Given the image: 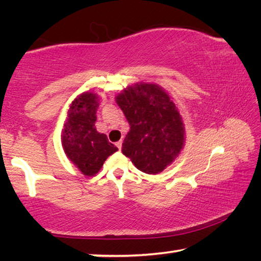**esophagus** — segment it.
Here are the masks:
<instances>
[{"mask_svg": "<svg viewBox=\"0 0 261 261\" xmlns=\"http://www.w3.org/2000/svg\"><path fill=\"white\" fill-rule=\"evenodd\" d=\"M115 145H116V147H117L118 149L122 148V141H117V143L115 144Z\"/></svg>", "mask_w": 261, "mask_h": 261, "instance_id": "34e87169", "label": "esophagus"}]
</instances>
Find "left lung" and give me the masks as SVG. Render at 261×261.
<instances>
[{
    "label": "left lung",
    "mask_w": 261,
    "mask_h": 261,
    "mask_svg": "<svg viewBox=\"0 0 261 261\" xmlns=\"http://www.w3.org/2000/svg\"><path fill=\"white\" fill-rule=\"evenodd\" d=\"M115 99L130 124L122 153L143 173H161L184 146V124L174 101L156 84L147 83L126 87Z\"/></svg>",
    "instance_id": "8db88e82"
}]
</instances>
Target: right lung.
I'll return each instance as SVG.
<instances>
[{
  "mask_svg": "<svg viewBox=\"0 0 261 261\" xmlns=\"http://www.w3.org/2000/svg\"><path fill=\"white\" fill-rule=\"evenodd\" d=\"M99 96L84 92L74 99L68 109L62 131V146L65 155L85 176L99 173L109 155L117 147L109 143L107 136L95 129Z\"/></svg>",
  "mask_w": 261,
  "mask_h": 261,
  "instance_id": "obj_1",
  "label": "right lung"
}]
</instances>
